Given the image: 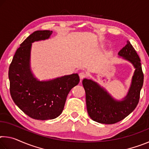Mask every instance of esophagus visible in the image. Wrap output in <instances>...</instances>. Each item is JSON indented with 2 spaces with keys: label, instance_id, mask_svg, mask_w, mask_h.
Listing matches in <instances>:
<instances>
[{
  "label": "esophagus",
  "instance_id": "esophagus-1",
  "mask_svg": "<svg viewBox=\"0 0 149 149\" xmlns=\"http://www.w3.org/2000/svg\"><path fill=\"white\" fill-rule=\"evenodd\" d=\"M79 75L80 79H84V78H85V77L87 76V74H86V73L84 72H80V73H79Z\"/></svg>",
  "mask_w": 149,
  "mask_h": 149
}]
</instances>
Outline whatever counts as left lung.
I'll use <instances>...</instances> for the list:
<instances>
[{
  "label": "left lung",
  "mask_w": 149,
  "mask_h": 149,
  "mask_svg": "<svg viewBox=\"0 0 149 149\" xmlns=\"http://www.w3.org/2000/svg\"><path fill=\"white\" fill-rule=\"evenodd\" d=\"M118 54L130 62L135 69L129 91L122 100L114 99L104 87L93 79L85 78L82 81L86 94L88 114L98 123L112 124L120 122L135 110L139 100L144 79L139 57L129 41Z\"/></svg>",
  "instance_id": "left-lung-1"
}]
</instances>
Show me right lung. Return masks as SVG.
<instances>
[{"mask_svg": "<svg viewBox=\"0 0 149 149\" xmlns=\"http://www.w3.org/2000/svg\"><path fill=\"white\" fill-rule=\"evenodd\" d=\"M52 33L49 30H39L27 37L17 49L9 67L12 99L20 110L35 120H52L59 116L70 90L79 82L77 74L40 81L32 73V43L49 39Z\"/></svg>", "mask_w": 149, "mask_h": 149, "instance_id": "obj_1", "label": "right lung"}]
</instances>
